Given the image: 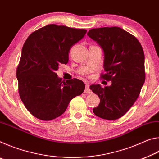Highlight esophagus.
Wrapping results in <instances>:
<instances>
[{"mask_svg":"<svg viewBox=\"0 0 159 159\" xmlns=\"http://www.w3.org/2000/svg\"><path fill=\"white\" fill-rule=\"evenodd\" d=\"M92 93V91L90 89V84L89 83H85V93L86 94H90Z\"/></svg>","mask_w":159,"mask_h":159,"instance_id":"esophagus-1","label":"esophagus"}]
</instances>
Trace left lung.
I'll return each mask as SVG.
<instances>
[{"instance_id": "1", "label": "left lung", "mask_w": 159, "mask_h": 159, "mask_svg": "<svg viewBox=\"0 0 159 159\" xmlns=\"http://www.w3.org/2000/svg\"><path fill=\"white\" fill-rule=\"evenodd\" d=\"M87 34L104 51L106 73L101 78L111 80V85L104 88L90 86L100 99L93 113L103 119H118L133 105L144 83L143 49L133 35L117 26L92 29Z\"/></svg>"}]
</instances>
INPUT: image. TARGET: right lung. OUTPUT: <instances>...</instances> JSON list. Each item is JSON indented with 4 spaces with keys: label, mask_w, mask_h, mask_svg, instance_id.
I'll use <instances>...</instances> for the list:
<instances>
[{
    "label": "right lung",
    "mask_w": 159,
    "mask_h": 159,
    "mask_svg": "<svg viewBox=\"0 0 159 159\" xmlns=\"http://www.w3.org/2000/svg\"><path fill=\"white\" fill-rule=\"evenodd\" d=\"M86 32V29L48 25L27 38L16 76L20 98L34 116L42 120L57 118L72 99L83 93L82 80L74 79L65 82L56 71L60 64L68 63L71 47Z\"/></svg>",
    "instance_id": "right-lung-1"
}]
</instances>
